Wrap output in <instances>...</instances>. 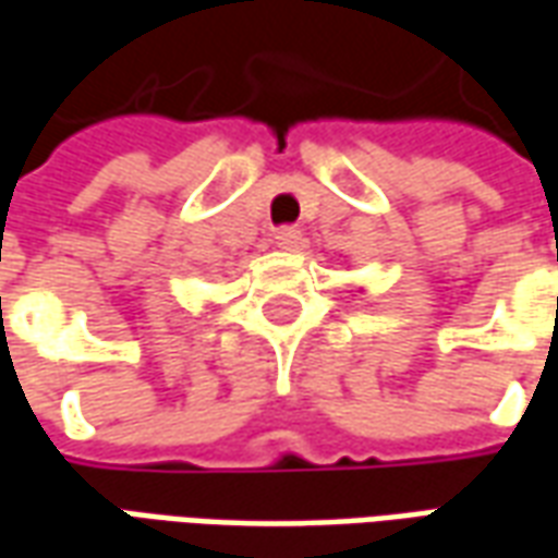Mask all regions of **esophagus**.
<instances>
[{"label": "esophagus", "instance_id": "esophagus-1", "mask_svg": "<svg viewBox=\"0 0 558 558\" xmlns=\"http://www.w3.org/2000/svg\"><path fill=\"white\" fill-rule=\"evenodd\" d=\"M275 242H278V247H283V251H295V247L302 244V230H299V227H280V230L275 232Z\"/></svg>", "mask_w": 558, "mask_h": 558}]
</instances>
